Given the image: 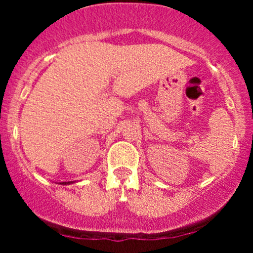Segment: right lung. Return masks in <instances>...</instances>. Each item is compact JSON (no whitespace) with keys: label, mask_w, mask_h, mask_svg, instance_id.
<instances>
[{"label":"right lung","mask_w":253,"mask_h":253,"mask_svg":"<svg viewBox=\"0 0 253 253\" xmlns=\"http://www.w3.org/2000/svg\"><path fill=\"white\" fill-rule=\"evenodd\" d=\"M72 183H75V181H72V182H60L59 184H62V185H69V184H72Z\"/></svg>","instance_id":"1"}]
</instances>
